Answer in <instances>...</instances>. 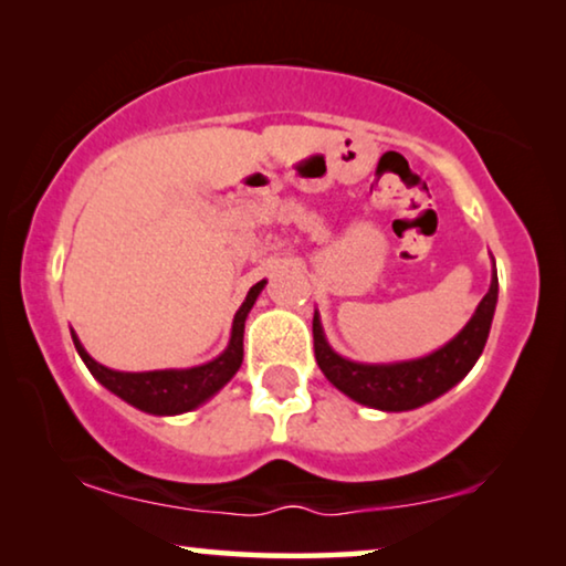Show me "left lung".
I'll use <instances>...</instances> for the list:
<instances>
[{"instance_id":"1","label":"left lung","mask_w":566,"mask_h":566,"mask_svg":"<svg viewBox=\"0 0 566 566\" xmlns=\"http://www.w3.org/2000/svg\"><path fill=\"white\" fill-rule=\"evenodd\" d=\"M494 306H497V270H494L490 291L479 301L474 316L451 343L424 358L401 363H355L343 358L329 347L319 314L314 312L312 329L316 363L327 381L358 405L381 409V412H407V409L428 405L440 394L453 389L474 368L486 337H490Z\"/></svg>"}]
</instances>
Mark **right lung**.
Segmentation results:
<instances>
[{
  "mask_svg": "<svg viewBox=\"0 0 566 566\" xmlns=\"http://www.w3.org/2000/svg\"><path fill=\"white\" fill-rule=\"evenodd\" d=\"M265 289V281L254 283L250 293H247L244 304L239 306L234 314V324H231V339L219 358L196 368H169V370H144V374H123V370L105 368L103 363H97L92 355L84 350L80 337L72 332L74 347L84 360V366L90 368V374L105 386L107 391H113L115 397L128 401L130 407L142 409L149 415H182L190 412L213 397L216 391L223 389L231 381V376L237 374L244 358V322L250 308L258 301L260 291Z\"/></svg>",
  "mask_w": 566,
  "mask_h": 566,
  "instance_id": "right-lung-1",
  "label": "right lung"
}]
</instances>
